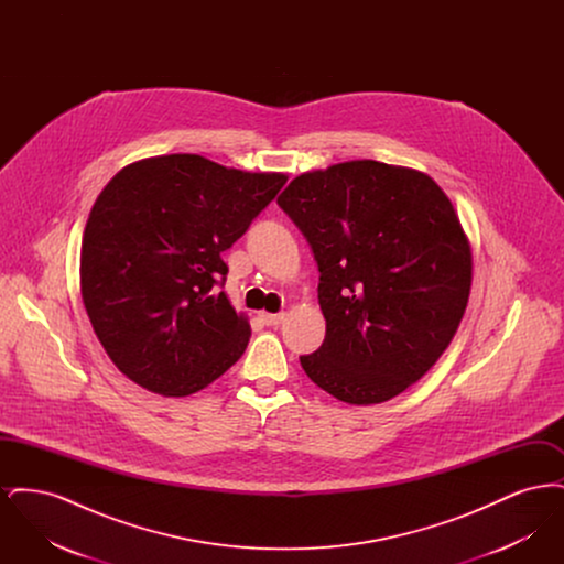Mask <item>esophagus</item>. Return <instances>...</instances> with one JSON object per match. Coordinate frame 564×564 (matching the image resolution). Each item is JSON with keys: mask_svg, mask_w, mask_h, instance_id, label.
Returning <instances> with one entry per match:
<instances>
[{"mask_svg": "<svg viewBox=\"0 0 564 564\" xmlns=\"http://www.w3.org/2000/svg\"><path fill=\"white\" fill-rule=\"evenodd\" d=\"M260 317H262V322L267 323V325H281L283 319H285L283 313H262Z\"/></svg>", "mask_w": 564, "mask_h": 564, "instance_id": "obj_1", "label": "esophagus"}]
</instances>
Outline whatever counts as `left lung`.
<instances>
[{
    "instance_id": "8db88e82",
    "label": "left lung",
    "mask_w": 564,
    "mask_h": 564,
    "mask_svg": "<svg viewBox=\"0 0 564 564\" xmlns=\"http://www.w3.org/2000/svg\"><path fill=\"white\" fill-rule=\"evenodd\" d=\"M319 267L322 347L306 376L340 402L382 403L448 349L471 290V247L430 175L350 161L297 175L276 198Z\"/></svg>"
}]
</instances>
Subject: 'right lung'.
I'll return each mask as SVG.
<instances>
[{
    "label": "right lung",
    "instance_id": "right-lung-1",
    "mask_svg": "<svg viewBox=\"0 0 564 564\" xmlns=\"http://www.w3.org/2000/svg\"><path fill=\"white\" fill-rule=\"evenodd\" d=\"M285 182L196 154L143 159L109 180L84 228L80 292L122 375L186 398L239 361L251 327L217 292L228 274L221 251Z\"/></svg>",
    "mask_w": 564,
    "mask_h": 564
}]
</instances>
